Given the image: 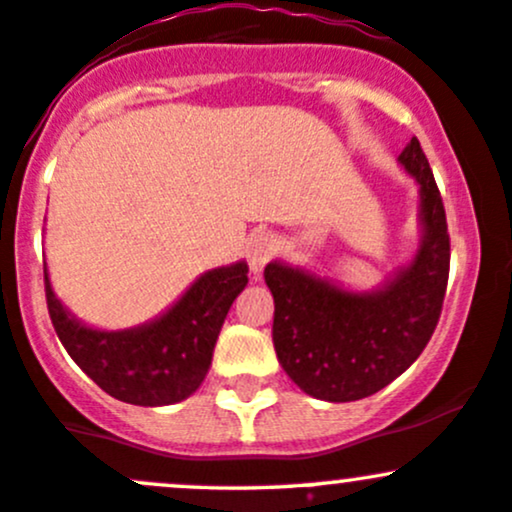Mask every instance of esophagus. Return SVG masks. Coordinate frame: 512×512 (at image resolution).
I'll use <instances>...</instances> for the list:
<instances>
[{
	"label": "esophagus",
	"instance_id": "esophagus-1",
	"mask_svg": "<svg viewBox=\"0 0 512 512\" xmlns=\"http://www.w3.org/2000/svg\"><path fill=\"white\" fill-rule=\"evenodd\" d=\"M246 254H249L251 271H254V273L263 271V266H266L268 261H273V258H276L278 241L273 239L271 234H256L254 239L249 241V249H246Z\"/></svg>",
	"mask_w": 512,
	"mask_h": 512
}]
</instances>
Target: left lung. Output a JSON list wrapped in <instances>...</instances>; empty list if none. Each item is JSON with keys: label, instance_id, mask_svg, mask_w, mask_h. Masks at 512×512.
Listing matches in <instances>:
<instances>
[{"label": "left lung", "instance_id": "1", "mask_svg": "<svg viewBox=\"0 0 512 512\" xmlns=\"http://www.w3.org/2000/svg\"><path fill=\"white\" fill-rule=\"evenodd\" d=\"M420 185L425 236L415 261L376 293H349L300 268L268 263L273 346L280 366L307 395L349 403L386 388L430 342L449 280V232L442 195L420 141L398 158Z\"/></svg>", "mask_w": 512, "mask_h": 512}]
</instances>
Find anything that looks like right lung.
<instances>
[{"instance_id": "1", "label": "right lung", "mask_w": 512, "mask_h": 512, "mask_svg": "<svg viewBox=\"0 0 512 512\" xmlns=\"http://www.w3.org/2000/svg\"><path fill=\"white\" fill-rule=\"evenodd\" d=\"M246 273L244 261L214 268L197 278L166 315L124 332L80 324L56 300L46 271L43 276L48 315L75 364L112 398L156 408L180 403L205 381L224 317L249 283Z\"/></svg>"}]
</instances>
